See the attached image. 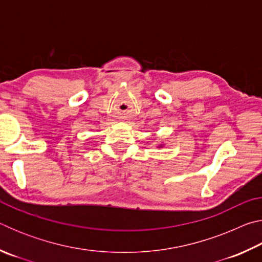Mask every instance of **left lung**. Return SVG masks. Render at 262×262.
<instances>
[{
    "label": "left lung",
    "mask_w": 262,
    "mask_h": 262,
    "mask_svg": "<svg viewBox=\"0 0 262 262\" xmlns=\"http://www.w3.org/2000/svg\"><path fill=\"white\" fill-rule=\"evenodd\" d=\"M163 147H164V144H163V143H162V144H158V145H157V148H163Z\"/></svg>",
    "instance_id": "obj_1"
}]
</instances>
